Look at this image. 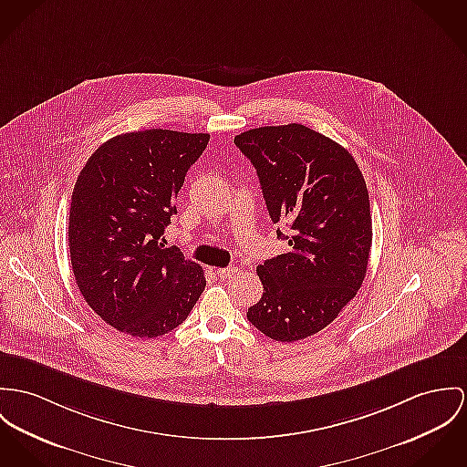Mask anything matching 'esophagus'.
I'll list each match as a JSON object with an SVG mask.
<instances>
[{
    "label": "esophagus",
    "mask_w": 467,
    "mask_h": 467,
    "mask_svg": "<svg viewBox=\"0 0 467 467\" xmlns=\"http://www.w3.org/2000/svg\"><path fill=\"white\" fill-rule=\"evenodd\" d=\"M215 274L220 279H229V277H233L236 274V268H233V266L231 268H218Z\"/></svg>",
    "instance_id": "obj_1"
}]
</instances>
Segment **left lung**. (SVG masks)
I'll return each instance as SVG.
<instances>
[{
    "label": "left lung",
    "instance_id": "8db88e82",
    "mask_svg": "<svg viewBox=\"0 0 467 467\" xmlns=\"http://www.w3.org/2000/svg\"><path fill=\"white\" fill-rule=\"evenodd\" d=\"M251 160L286 254L257 266L261 300L247 320L275 341H298L334 322L356 296L369 259L368 188L352 154L304 126H263L234 137Z\"/></svg>",
    "mask_w": 467,
    "mask_h": 467
}]
</instances>
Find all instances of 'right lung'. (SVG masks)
Returning <instances> with one entry per match:
<instances>
[{"label": "right lung", "mask_w": 467, "mask_h": 467, "mask_svg": "<svg viewBox=\"0 0 467 467\" xmlns=\"http://www.w3.org/2000/svg\"><path fill=\"white\" fill-rule=\"evenodd\" d=\"M208 133L144 130L109 139L72 190L69 251L85 302L113 328L158 337L186 320L206 286L202 268L160 242Z\"/></svg>", "instance_id": "add662e5"}]
</instances>
